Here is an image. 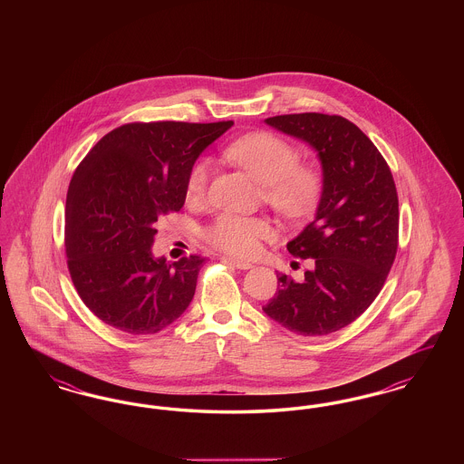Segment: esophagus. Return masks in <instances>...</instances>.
Instances as JSON below:
<instances>
[{"mask_svg": "<svg viewBox=\"0 0 464 464\" xmlns=\"http://www.w3.org/2000/svg\"><path fill=\"white\" fill-rule=\"evenodd\" d=\"M222 263L235 266V267H238V269H250V267H252L250 263H246V261H240V259H235V257H222Z\"/></svg>", "mask_w": 464, "mask_h": 464, "instance_id": "1", "label": "esophagus"}]
</instances>
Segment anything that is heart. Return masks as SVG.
Instances as JSON below:
<instances>
[{"mask_svg":"<svg viewBox=\"0 0 464 464\" xmlns=\"http://www.w3.org/2000/svg\"><path fill=\"white\" fill-rule=\"evenodd\" d=\"M224 155L240 165L248 176L263 184L265 201L284 219H308L316 210L325 179L318 167L299 163V150L280 135L257 132L231 142ZM210 167L207 160L191 165L186 179V197L198 201L207 195ZM273 237L271 224L265 218L221 214L205 227V240L212 246L237 257H252L261 242Z\"/></svg>","mask_w":464,"mask_h":464,"instance_id":"heart-1","label":"heart"}]
</instances>
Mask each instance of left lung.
I'll list each match as a JSON object with an SVG mask.
<instances>
[{
    "instance_id": "1",
    "label": "left lung",
    "mask_w": 464,
    "mask_h": 464,
    "mask_svg": "<svg viewBox=\"0 0 464 464\" xmlns=\"http://www.w3.org/2000/svg\"><path fill=\"white\" fill-rule=\"evenodd\" d=\"M311 144L324 167V195L314 221L287 243L309 259L301 282L278 275L266 314L299 335H327L374 303L398 248V195L386 160L350 120L301 112L266 120Z\"/></svg>"
}]
</instances>
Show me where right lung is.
<instances>
[{"instance_id":"right-lung-1","label":"right lung","mask_w":464,"mask_h":464,"mask_svg":"<svg viewBox=\"0 0 464 464\" xmlns=\"http://www.w3.org/2000/svg\"><path fill=\"white\" fill-rule=\"evenodd\" d=\"M233 121H133L82 160L66 199L67 269L85 306L130 335L156 334L189 306L207 257L155 259L156 222L179 212L199 153Z\"/></svg>"}]
</instances>
